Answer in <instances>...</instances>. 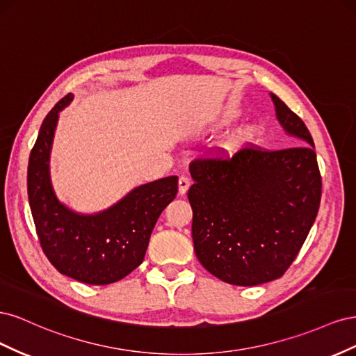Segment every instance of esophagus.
<instances>
[{"label": "esophagus", "instance_id": "1", "mask_svg": "<svg viewBox=\"0 0 356 356\" xmlns=\"http://www.w3.org/2000/svg\"><path fill=\"white\" fill-rule=\"evenodd\" d=\"M188 188H190V179L187 177H179V179H178V191H179V195L184 196Z\"/></svg>", "mask_w": 356, "mask_h": 356}]
</instances>
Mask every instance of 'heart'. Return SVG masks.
<instances>
[{
  "instance_id": "obj_1",
  "label": "heart",
  "mask_w": 356,
  "mask_h": 356,
  "mask_svg": "<svg viewBox=\"0 0 356 356\" xmlns=\"http://www.w3.org/2000/svg\"><path fill=\"white\" fill-rule=\"evenodd\" d=\"M257 126H254V124H251V126H248L246 129H245V136H254V135H257Z\"/></svg>"
}]
</instances>
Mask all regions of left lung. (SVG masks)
Wrapping results in <instances>:
<instances>
[{
    "instance_id": "obj_1",
    "label": "left lung",
    "mask_w": 356,
    "mask_h": 356,
    "mask_svg": "<svg viewBox=\"0 0 356 356\" xmlns=\"http://www.w3.org/2000/svg\"><path fill=\"white\" fill-rule=\"evenodd\" d=\"M277 122L301 145L246 147L232 159H197L190 174L191 234L200 264L221 281L254 286L281 277L315 222L321 174L306 124L270 93Z\"/></svg>"
}]
</instances>
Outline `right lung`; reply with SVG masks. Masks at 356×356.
Returning a JSON list of instances; mask_svg holds the SVG:
<instances>
[{"instance_id":"right-lung-1","label":"right lung","mask_w":356,"mask_h":356,"mask_svg":"<svg viewBox=\"0 0 356 356\" xmlns=\"http://www.w3.org/2000/svg\"><path fill=\"white\" fill-rule=\"evenodd\" d=\"M74 95L62 98L42 122L28 163V197L42 251L62 275L89 285L120 281L143 263L149 236L175 199L178 177L135 187L113 207L80 213L62 203L50 178V153L59 113Z\"/></svg>"}]
</instances>
